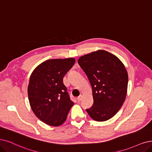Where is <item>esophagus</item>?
<instances>
[{"mask_svg": "<svg viewBox=\"0 0 152 152\" xmlns=\"http://www.w3.org/2000/svg\"><path fill=\"white\" fill-rule=\"evenodd\" d=\"M77 102H81V100L82 99V96H81V95H80V96H78L77 98Z\"/></svg>", "mask_w": 152, "mask_h": 152, "instance_id": "34e87169", "label": "esophagus"}]
</instances>
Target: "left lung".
I'll list each match as a JSON object with an SVG mask.
<instances>
[{"instance_id": "obj_1", "label": "left lung", "mask_w": 152, "mask_h": 152, "mask_svg": "<svg viewBox=\"0 0 152 152\" xmlns=\"http://www.w3.org/2000/svg\"><path fill=\"white\" fill-rule=\"evenodd\" d=\"M93 89L94 103L86 109L92 119L106 121L121 108L126 96L128 76L122 62L115 55L99 50L77 61Z\"/></svg>"}]
</instances>
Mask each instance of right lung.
<instances>
[{
    "mask_svg": "<svg viewBox=\"0 0 152 152\" xmlns=\"http://www.w3.org/2000/svg\"><path fill=\"white\" fill-rule=\"evenodd\" d=\"M75 63L74 58L49 59L31 74L27 89L31 107L38 118L48 125L63 124L74 104L63 77Z\"/></svg>",
    "mask_w": 152,
    "mask_h": 152,
    "instance_id": "obj_1",
    "label": "right lung"
}]
</instances>
